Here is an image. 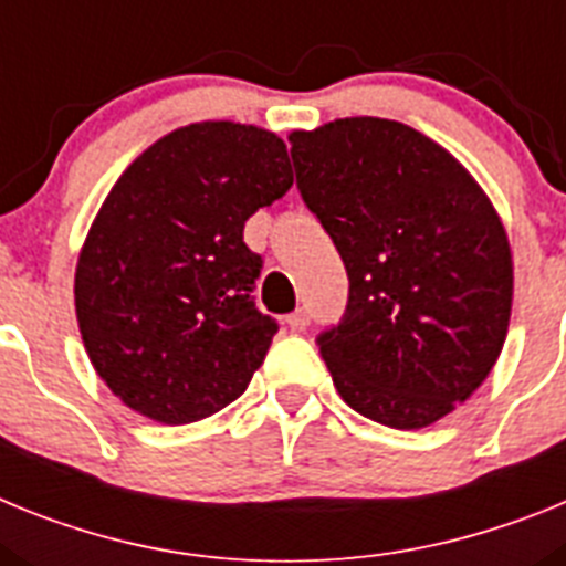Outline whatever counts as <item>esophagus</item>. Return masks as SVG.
Returning a JSON list of instances; mask_svg holds the SVG:
<instances>
[{
    "label": "esophagus",
    "mask_w": 566,
    "mask_h": 566,
    "mask_svg": "<svg viewBox=\"0 0 566 566\" xmlns=\"http://www.w3.org/2000/svg\"><path fill=\"white\" fill-rule=\"evenodd\" d=\"M308 319H312V317H308L306 308H297V312H292V314H289V317H286V326L292 328V332H306V328H308Z\"/></svg>",
    "instance_id": "obj_1"
}]
</instances>
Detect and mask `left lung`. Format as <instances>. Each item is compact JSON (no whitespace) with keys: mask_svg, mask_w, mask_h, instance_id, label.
Here are the masks:
<instances>
[{"mask_svg":"<svg viewBox=\"0 0 566 566\" xmlns=\"http://www.w3.org/2000/svg\"><path fill=\"white\" fill-rule=\"evenodd\" d=\"M306 207L348 272V312L319 334L334 388L399 431L439 422L504 348L513 252L496 207L442 144L391 118L292 129Z\"/></svg>","mask_w":566,"mask_h":566,"instance_id":"obj_1","label":"left lung"}]
</instances>
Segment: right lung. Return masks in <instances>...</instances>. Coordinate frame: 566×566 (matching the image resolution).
<instances>
[{
    "instance_id": "1",
    "label": "right lung",
    "mask_w": 566,
    "mask_h": 566,
    "mask_svg": "<svg viewBox=\"0 0 566 566\" xmlns=\"http://www.w3.org/2000/svg\"><path fill=\"white\" fill-rule=\"evenodd\" d=\"M292 184L286 144L238 122L172 129L113 184L73 297L90 363L135 413L189 424L247 391L277 323L249 297L260 258L243 223Z\"/></svg>"
}]
</instances>
